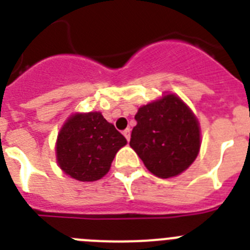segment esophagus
<instances>
[{"mask_svg": "<svg viewBox=\"0 0 250 250\" xmlns=\"http://www.w3.org/2000/svg\"><path fill=\"white\" fill-rule=\"evenodd\" d=\"M124 136H125V138H126V140L129 141L130 140V129H126V130H124Z\"/></svg>", "mask_w": 250, "mask_h": 250, "instance_id": "esophagus-1", "label": "esophagus"}]
</instances>
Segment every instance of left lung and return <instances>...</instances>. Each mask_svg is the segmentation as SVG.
<instances>
[{
	"label": "left lung",
	"mask_w": 250,
	"mask_h": 250,
	"mask_svg": "<svg viewBox=\"0 0 250 250\" xmlns=\"http://www.w3.org/2000/svg\"><path fill=\"white\" fill-rule=\"evenodd\" d=\"M130 146L150 173L161 179L182 174L200 150L199 121L190 107L167 94L139 107Z\"/></svg>",
	"instance_id": "obj_1"
}]
</instances>
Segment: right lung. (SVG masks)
<instances>
[{"label":"right lung","mask_w":250,"mask_h":250,"mask_svg":"<svg viewBox=\"0 0 250 250\" xmlns=\"http://www.w3.org/2000/svg\"><path fill=\"white\" fill-rule=\"evenodd\" d=\"M126 143L101 112H76L68 116L57 135V164L72 179L95 182L107 174L116 152Z\"/></svg>","instance_id":"obj_1"}]
</instances>
